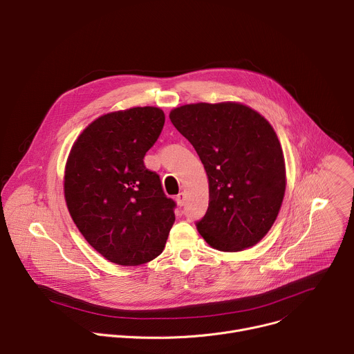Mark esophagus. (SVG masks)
I'll list each match as a JSON object with an SVG mask.
<instances>
[{
	"label": "esophagus",
	"instance_id": "obj_1",
	"mask_svg": "<svg viewBox=\"0 0 354 354\" xmlns=\"http://www.w3.org/2000/svg\"><path fill=\"white\" fill-rule=\"evenodd\" d=\"M175 201H176V203H178V206H183L185 203H186V194H183V192H180V194L175 198Z\"/></svg>",
	"mask_w": 354,
	"mask_h": 354
}]
</instances>
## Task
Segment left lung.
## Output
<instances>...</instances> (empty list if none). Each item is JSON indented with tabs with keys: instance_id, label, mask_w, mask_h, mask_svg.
<instances>
[{
	"instance_id": "obj_1",
	"label": "left lung",
	"mask_w": 354,
	"mask_h": 354,
	"mask_svg": "<svg viewBox=\"0 0 354 354\" xmlns=\"http://www.w3.org/2000/svg\"><path fill=\"white\" fill-rule=\"evenodd\" d=\"M176 130L196 149L209 179V207L196 221L220 251H241L271 229L285 194V160L271 124L239 103L174 109Z\"/></svg>"
}]
</instances>
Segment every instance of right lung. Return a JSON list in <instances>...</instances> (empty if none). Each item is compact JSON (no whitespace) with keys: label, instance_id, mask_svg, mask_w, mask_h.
I'll use <instances>...</instances> for the list:
<instances>
[{"label":"right lung","instance_id":"right-lung-1","mask_svg":"<svg viewBox=\"0 0 354 354\" xmlns=\"http://www.w3.org/2000/svg\"><path fill=\"white\" fill-rule=\"evenodd\" d=\"M165 114L134 107L94 120L79 136L65 171L69 213L87 243L118 266H141L162 252L176 203L144 156Z\"/></svg>","mask_w":354,"mask_h":354}]
</instances>
